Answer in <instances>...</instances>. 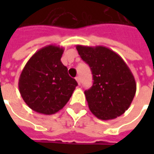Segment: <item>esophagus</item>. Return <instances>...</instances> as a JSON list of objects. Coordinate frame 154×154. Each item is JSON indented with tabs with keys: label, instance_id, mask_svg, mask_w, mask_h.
Returning a JSON list of instances; mask_svg holds the SVG:
<instances>
[{
	"label": "esophagus",
	"instance_id": "34e87169",
	"mask_svg": "<svg viewBox=\"0 0 154 154\" xmlns=\"http://www.w3.org/2000/svg\"><path fill=\"white\" fill-rule=\"evenodd\" d=\"M76 81H77V83H78V85H80V84H81L80 77H76Z\"/></svg>",
	"mask_w": 154,
	"mask_h": 154
}]
</instances>
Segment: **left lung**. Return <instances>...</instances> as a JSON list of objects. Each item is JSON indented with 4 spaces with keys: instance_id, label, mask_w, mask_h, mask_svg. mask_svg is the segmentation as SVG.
<instances>
[{
    "instance_id": "8db88e82",
    "label": "left lung",
    "mask_w": 154,
    "mask_h": 154,
    "mask_svg": "<svg viewBox=\"0 0 154 154\" xmlns=\"http://www.w3.org/2000/svg\"><path fill=\"white\" fill-rule=\"evenodd\" d=\"M77 50L91 67L93 84L85 91L91 112L98 119L117 118L129 109L136 92L134 75L116 52L104 46L77 45Z\"/></svg>"
}]
</instances>
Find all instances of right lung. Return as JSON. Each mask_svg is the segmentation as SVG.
<instances>
[{
    "label": "right lung",
    "mask_w": 154,
    "mask_h": 154,
    "mask_svg": "<svg viewBox=\"0 0 154 154\" xmlns=\"http://www.w3.org/2000/svg\"><path fill=\"white\" fill-rule=\"evenodd\" d=\"M63 51V48L53 44L42 48L22 70L19 91L26 105L35 112L57 113L67 103L77 86L61 62Z\"/></svg>",
    "instance_id": "1"
}]
</instances>
